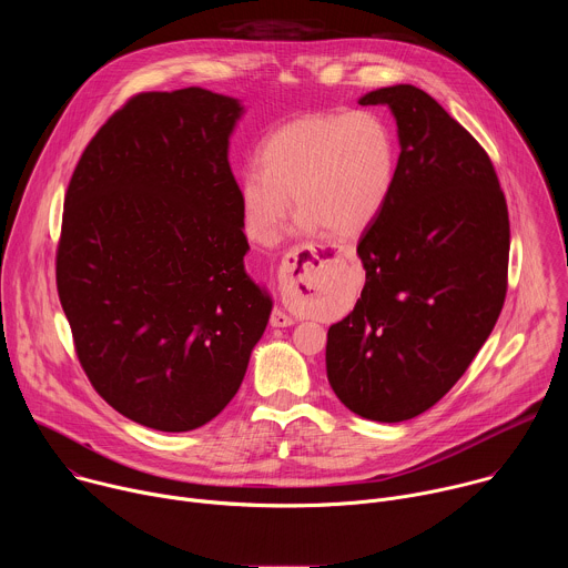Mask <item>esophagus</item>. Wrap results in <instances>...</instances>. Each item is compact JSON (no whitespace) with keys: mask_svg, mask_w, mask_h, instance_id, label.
Masks as SVG:
<instances>
[{"mask_svg":"<svg viewBox=\"0 0 568 568\" xmlns=\"http://www.w3.org/2000/svg\"><path fill=\"white\" fill-rule=\"evenodd\" d=\"M348 256L351 254L344 247H321V245L294 247L283 256L281 274H278L281 287L287 292H294V290H298V285H310V274L316 265L331 263L337 258H348ZM270 323L274 328H287V326H292L294 318L283 310H274L270 316Z\"/></svg>","mask_w":568,"mask_h":568,"instance_id":"esophagus-1","label":"esophagus"}]
</instances>
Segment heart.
Here are the masks:
<instances>
[{
    "label": "heart",
    "instance_id": "b5f03b06",
    "mask_svg": "<svg viewBox=\"0 0 568 568\" xmlns=\"http://www.w3.org/2000/svg\"><path fill=\"white\" fill-rule=\"evenodd\" d=\"M258 168L240 178V209L252 240L274 245L290 197L298 209V233L328 229L337 237H355L393 195L397 136L366 110L305 114L263 141Z\"/></svg>",
    "mask_w": 568,
    "mask_h": 568
}]
</instances>
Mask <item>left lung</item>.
I'll return each mask as SVG.
<instances>
[{"label":"left lung","instance_id":"8db88e82","mask_svg":"<svg viewBox=\"0 0 568 568\" xmlns=\"http://www.w3.org/2000/svg\"><path fill=\"white\" fill-rule=\"evenodd\" d=\"M397 125L393 195L364 231L366 283L333 323L328 382L377 423L412 420L460 379L501 314L510 222L490 156L436 99L414 85L368 92Z\"/></svg>","mask_w":568,"mask_h":568}]
</instances>
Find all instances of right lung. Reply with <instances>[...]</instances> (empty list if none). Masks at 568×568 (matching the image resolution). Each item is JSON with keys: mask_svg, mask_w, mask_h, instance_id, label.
Segmentation results:
<instances>
[{"mask_svg": "<svg viewBox=\"0 0 568 568\" xmlns=\"http://www.w3.org/2000/svg\"><path fill=\"white\" fill-rule=\"evenodd\" d=\"M242 112L202 88L139 94L64 195L55 281L75 355L110 407L156 432L226 407L272 314L229 166Z\"/></svg>", "mask_w": 568, "mask_h": 568, "instance_id": "right-lung-1", "label": "right lung"}]
</instances>
